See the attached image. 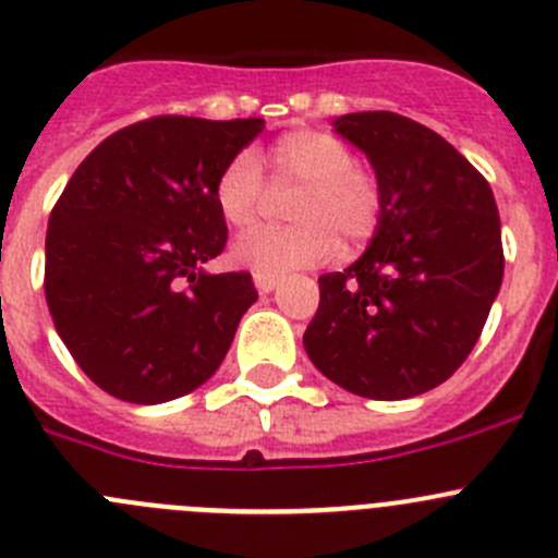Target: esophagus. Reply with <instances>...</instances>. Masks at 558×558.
<instances>
[{"label":"esophagus","instance_id":"obj_1","mask_svg":"<svg viewBox=\"0 0 558 558\" xmlns=\"http://www.w3.org/2000/svg\"><path fill=\"white\" fill-rule=\"evenodd\" d=\"M276 284H279V276L276 274H254V288H257L259 293H270Z\"/></svg>","mask_w":558,"mask_h":558}]
</instances>
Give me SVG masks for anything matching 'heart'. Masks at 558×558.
Returning <instances> with one entry per match:
<instances>
[{
  "mask_svg": "<svg viewBox=\"0 0 558 558\" xmlns=\"http://www.w3.org/2000/svg\"><path fill=\"white\" fill-rule=\"evenodd\" d=\"M274 183L299 185L282 230H257L232 246V259L254 274H288L331 259L339 235L362 246L384 221V185L373 169L355 163L353 150L326 131L299 129L279 136L268 150ZM263 172L248 150L235 153L214 180V203L230 230L257 225L263 208Z\"/></svg>",
  "mask_w": 558,
  "mask_h": 558,
  "instance_id": "1",
  "label": "heart"
}]
</instances>
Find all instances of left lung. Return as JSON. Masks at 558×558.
I'll use <instances>...</instances> for the list:
<instances>
[{"label": "left lung", "mask_w": 558, "mask_h": 558, "mask_svg": "<svg viewBox=\"0 0 558 558\" xmlns=\"http://www.w3.org/2000/svg\"><path fill=\"white\" fill-rule=\"evenodd\" d=\"M337 134L367 153L384 221L350 268L323 274L304 333L312 364L367 400H408L469 359L504 276L487 180L444 136L395 111H355Z\"/></svg>", "instance_id": "left-lung-1"}]
</instances>
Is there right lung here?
<instances>
[{
  "mask_svg": "<svg viewBox=\"0 0 558 558\" xmlns=\"http://www.w3.org/2000/svg\"><path fill=\"white\" fill-rule=\"evenodd\" d=\"M259 131V117H150L106 136L68 180L46 232V304L106 395L156 405L225 362L257 290L246 270H203L227 243L214 180Z\"/></svg>",
  "mask_w": 558,
  "mask_h": 558,
  "instance_id": "1",
  "label": "right lung"
}]
</instances>
